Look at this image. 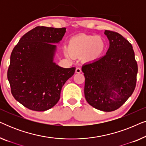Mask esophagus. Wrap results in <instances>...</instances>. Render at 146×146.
Returning a JSON list of instances; mask_svg holds the SVG:
<instances>
[{
  "instance_id": "esophagus-1",
  "label": "esophagus",
  "mask_w": 146,
  "mask_h": 146,
  "mask_svg": "<svg viewBox=\"0 0 146 146\" xmlns=\"http://www.w3.org/2000/svg\"><path fill=\"white\" fill-rule=\"evenodd\" d=\"M76 72L78 73V74L81 73L82 72V70H81L80 68H76Z\"/></svg>"
}]
</instances>
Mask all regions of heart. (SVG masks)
<instances>
[{
  "mask_svg": "<svg viewBox=\"0 0 146 146\" xmlns=\"http://www.w3.org/2000/svg\"><path fill=\"white\" fill-rule=\"evenodd\" d=\"M68 49L65 51L67 57H79L85 62H92L102 56L106 49V42L100 36L78 35L68 42Z\"/></svg>",
  "mask_w": 146,
  "mask_h": 146,
  "instance_id": "1",
  "label": "heart"
}]
</instances>
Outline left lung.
<instances>
[{"label":"left lung","instance_id":"obj_1","mask_svg":"<svg viewBox=\"0 0 146 146\" xmlns=\"http://www.w3.org/2000/svg\"><path fill=\"white\" fill-rule=\"evenodd\" d=\"M110 42L106 54L82 66L87 102L99 110L118 109L131 96L136 85L137 64L133 47L119 33L105 31Z\"/></svg>","mask_w":146,"mask_h":146}]
</instances>
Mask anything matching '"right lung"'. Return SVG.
Wrapping results in <instances>:
<instances>
[{"label": "right lung", "mask_w": 146, "mask_h": 146, "mask_svg": "<svg viewBox=\"0 0 146 146\" xmlns=\"http://www.w3.org/2000/svg\"><path fill=\"white\" fill-rule=\"evenodd\" d=\"M66 28L37 27L20 39L11 55L7 77L16 100L31 110L50 109L60 98L62 88L76 68L54 62L56 46Z\"/></svg>", "instance_id": "1"}]
</instances>
